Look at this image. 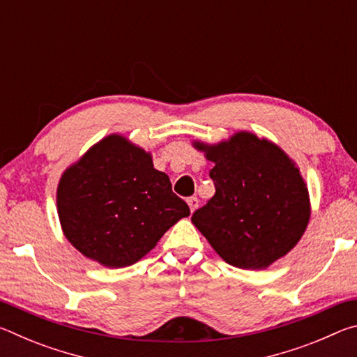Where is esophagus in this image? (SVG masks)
Masks as SVG:
<instances>
[{"label": "esophagus", "instance_id": "esophagus-1", "mask_svg": "<svg viewBox=\"0 0 357 357\" xmlns=\"http://www.w3.org/2000/svg\"><path fill=\"white\" fill-rule=\"evenodd\" d=\"M187 204H189V208H190V211L193 213V211H195V209L198 208V198H197V197L187 198Z\"/></svg>", "mask_w": 357, "mask_h": 357}]
</instances>
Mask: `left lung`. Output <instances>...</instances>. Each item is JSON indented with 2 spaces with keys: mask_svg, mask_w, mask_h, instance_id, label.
I'll list each match as a JSON object with an SVG mask.
<instances>
[{
  "mask_svg": "<svg viewBox=\"0 0 357 357\" xmlns=\"http://www.w3.org/2000/svg\"><path fill=\"white\" fill-rule=\"evenodd\" d=\"M193 146L214 162V197L192 215L213 249L241 269H264L285 257L310 219L309 190L294 162L250 132Z\"/></svg>",
  "mask_w": 357,
  "mask_h": 357,
  "instance_id": "1",
  "label": "left lung"
}]
</instances>
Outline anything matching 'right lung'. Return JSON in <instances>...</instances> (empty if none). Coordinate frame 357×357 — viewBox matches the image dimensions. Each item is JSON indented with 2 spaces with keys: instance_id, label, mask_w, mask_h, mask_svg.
<instances>
[{
  "instance_id": "right-lung-1",
  "label": "right lung",
  "mask_w": 357,
  "mask_h": 357,
  "mask_svg": "<svg viewBox=\"0 0 357 357\" xmlns=\"http://www.w3.org/2000/svg\"><path fill=\"white\" fill-rule=\"evenodd\" d=\"M56 203L64 236L107 268L137 263L190 214L151 154L116 134L102 138L63 173Z\"/></svg>"
}]
</instances>
